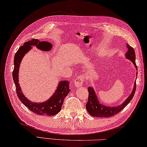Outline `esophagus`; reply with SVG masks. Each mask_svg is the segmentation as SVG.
Here are the masks:
<instances>
[{
  "instance_id": "obj_1",
  "label": "esophagus",
  "mask_w": 147,
  "mask_h": 147,
  "mask_svg": "<svg viewBox=\"0 0 147 147\" xmlns=\"http://www.w3.org/2000/svg\"><path fill=\"white\" fill-rule=\"evenodd\" d=\"M83 81H84L83 77L82 76H79L78 77L76 78L75 80L74 81V85H75L77 88H80V87L82 86Z\"/></svg>"
}]
</instances>
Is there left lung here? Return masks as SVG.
I'll return each instance as SVG.
<instances>
[{
  "label": "left lung",
  "instance_id": "obj_1",
  "mask_svg": "<svg viewBox=\"0 0 147 147\" xmlns=\"http://www.w3.org/2000/svg\"><path fill=\"white\" fill-rule=\"evenodd\" d=\"M126 47L127 48V51L125 54L126 59H129V60L131 61L134 64V66L137 69V66L135 62L136 55L135 51H134L133 48L129 46L127 43L126 44ZM137 73H138V72H136V75ZM88 90L89 93V96L88 102L86 104V108L88 113L93 117H109L119 113V112L123 110L129 104L130 101L131 100L136 91V82L134 83V87L131 93L125 100V101L123 103H122L121 105L114 106V107L105 105L100 103V102L98 99L97 96L96 95L94 89H93L92 86L88 87Z\"/></svg>",
  "mask_w": 147,
  "mask_h": 147
}]
</instances>
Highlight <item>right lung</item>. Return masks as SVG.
I'll use <instances>...</instances> for the list:
<instances>
[{"instance_id": "1", "label": "right lung", "mask_w": 147, "mask_h": 147, "mask_svg": "<svg viewBox=\"0 0 147 147\" xmlns=\"http://www.w3.org/2000/svg\"><path fill=\"white\" fill-rule=\"evenodd\" d=\"M32 47H36L43 51H50L52 48V44L49 42H40L38 39H32L25 42L16 53L14 59V67L12 72V77L16 85V90L20 100L33 113L41 115L52 116L56 115L61 111L64 99L70 92L69 82L61 81L59 82L57 89L48 100L43 102H33L28 99L21 90L19 83V69L22 59L30 50Z\"/></svg>"}]
</instances>
